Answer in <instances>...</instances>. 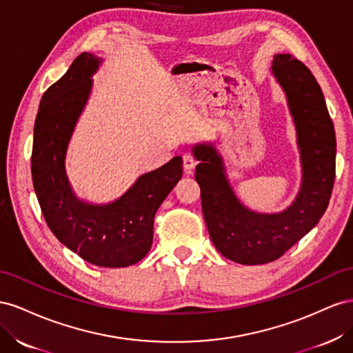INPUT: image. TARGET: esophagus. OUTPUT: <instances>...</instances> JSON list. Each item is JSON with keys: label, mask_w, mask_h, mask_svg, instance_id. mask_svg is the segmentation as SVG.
<instances>
[{"label": "esophagus", "mask_w": 353, "mask_h": 353, "mask_svg": "<svg viewBox=\"0 0 353 353\" xmlns=\"http://www.w3.org/2000/svg\"><path fill=\"white\" fill-rule=\"evenodd\" d=\"M195 164H196V161H195L192 154H185L183 155V167H185V171H186L188 174L192 173Z\"/></svg>", "instance_id": "obj_1"}]
</instances>
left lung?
Instances as JSON below:
<instances>
[{
    "mask_svg": "<svg viewBox=\"0 0 353 353\" xmlns=\"http://www.w3.org/2000/svg\"><path fill=\"white\" fill-rule=\"evenodd\" d=\"M272 75L285 93L301 164L299 194L281 213H257L235 195L213 143L192 148L195 180L208 234L221 256L241 265H265L314 229L328 207L336 177V133L324 94L310 70L291 54H275Z\"/></svg>",
    "mask_w": 353,
    "mask_h": 353,
    "instance_id": "8db88e82",
    "label": "left lung"
}]
</instances>
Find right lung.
<instances>
[{"instance_id":"1","label":"right lung","mask_w":353,"mask_h":353,"mask_svg":"<svg viewBox=\"0 0 353 353\" xmlns=\"http://www.w3.org/2000/svg\"><path fill=\"white\" fill-rule=\"evenodd\" d=\"M102 59L81 53L47 88L34 125L32 182L43 216L54 236L96 266L125 268L142 260L154 238V217L182 179V157L140 176L108 204L79 199L66 174V152L93 88Z\"/></svg>"}]
</instances>
